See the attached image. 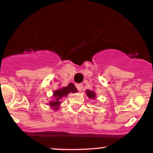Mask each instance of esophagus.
<instances>
[{
  "label": "esophagus",
  "mask_w": 153,
  "mask_h": 153,
  "mask_svg": "<svg viewBox=\"0 0 153 153\" xmlns=\"http://www.w3.org/2000/svg\"><path fill=\"white\" fill-rule=\"evenodd\" d=\"M76 88H77L78 91H80L82 89V84H77V85H76Z\"/></svg>",
  "instance_id": "esophagus-1"
}]
</instances>
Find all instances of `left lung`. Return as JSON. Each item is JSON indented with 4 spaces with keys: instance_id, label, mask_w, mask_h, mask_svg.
<instances>
[{
    "instance_id": "1",
    "label": "left lung",
    "mask_w": 153,
    "mask_h": 153,
    "mask_svg": "<svg viewBox=\"0 0 153 153\" xmlns=\"http://www.w3.org/2000/svg\"><path fill=\"white\" fill-rule=\"evenodd\" d=\"M85 92H86V95L88 96V98H90V99L94 100L96 98V93L94 90L86 89L85 90Z\"/></svg>"
}]
</instances>
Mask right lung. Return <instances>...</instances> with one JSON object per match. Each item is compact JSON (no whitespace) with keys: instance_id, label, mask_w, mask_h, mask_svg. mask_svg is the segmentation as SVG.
<instances>
[{"instance_id":"right-lung-1","label":"right lung","mask_w":153,"mask_h":153,"mask_svg":"<svg viewBox=\"0 0 153 153\" xmlns=\"http://www.w3.org/2000/svg\"><path fill=\"white\" fill-rule=\"evenodd\" d=\"M77 89H76L75 85L73 83H69L67 86L58 88L57 90L53 91L52 100L49 101L48 105L50 107L52 110L56 111L60 107V104L62 103V100L63 97H66L69 93H76L77 92Z\"/></svg>"}]
</instances>
